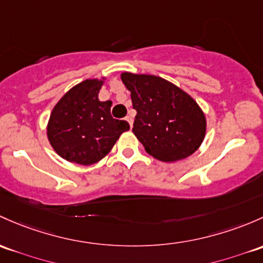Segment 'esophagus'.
Here are the masks:
<instances>
[{"label": "esophagus", "instance_id": "1", "mask_svg": "<svg viewBox=\"0 0 263 263\" xmlns=\"http://www.w3.org/2000/svg\"><path fill=\"white\" fill-rule=\"evenodd\" d=\"M126 121L129 123V126L132 127V124H134V118H132V116H127Z\"/></svg>", "mask_w": 263, "mask_h": 263}]
</instances>
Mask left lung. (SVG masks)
<instances>
[{"label": "left lung", "instance_id": "8db88e82", "mask_svg": "<svg viewBox=\"0 0 263 263\" xmlns=\"http://www.w3.org/2000/svg\"><path fill=\"white\" fill-rule=\"evenodd\" d=\"M131 92L135 136L146 153L164 162L190 156L205 136L203 110L186 92L173 83L150 74H121Z\"/></svg>", "mask_w": 263, "mask_h": 263}]
</instances>
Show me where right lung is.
<instances>
[{
	"mask_svg": "<svg viewBox=\"0 0 263 263\" xmlns=\"http://www.w3.org/2000/svg\"><path fill=\"white\" fill-rule=\"evenodd\" d=\"M103 81L85 79L74 85L51 110L49 142L66 161L96 164L112 150L122 132L129 129L128 122L112 117V102L98 99Z\"/></svg>",
	"mask_w": 263,
	"mask_h": 263,
	"instance_id": "obj_1",
	"label": "right lung"
}]
</instances>
